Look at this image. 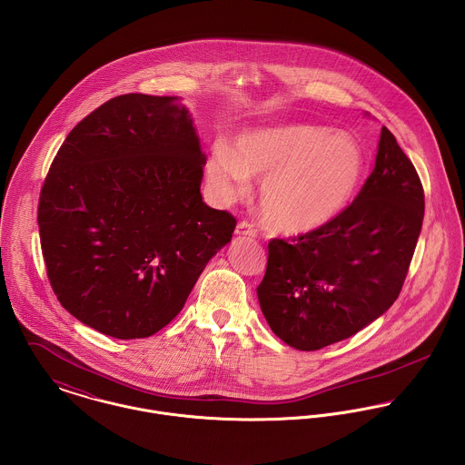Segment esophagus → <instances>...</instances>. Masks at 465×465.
Listing matches in <instances>:
<instances>
[{"instance_id": "34e87169", "label": "esophagus", "mask_w": 465, "mask_h": 465, "mask_svg": "<svg viewBox=\"0 0 465 465\" xmlns=\"http://www.w3.org/2000/svg\"><path fill=\"white\" fill-rule=\"evenodd\" d=\"M235 235L237 237H257V230H255V226L252 223L241 221L237 224V228H235Z\"/></svg>"}]
</instances>
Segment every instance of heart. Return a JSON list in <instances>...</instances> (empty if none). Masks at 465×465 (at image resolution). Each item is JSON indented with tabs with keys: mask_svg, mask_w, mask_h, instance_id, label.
I'll list each match as a JSON object with an SVG mask.
<instances>
[{
	"mask_svg": "<svg viewBox=\"0 0 465 465\" xmlns=\"http://www.w3.org/2000/svg\"><path fill=\"white\" fill-rule=\"evenodd\" d=\"M365 167L357 141L313 124H282L244 132L235 150L215 143L207 174L215 193L232 200L250 176L262 178L260 210L285 235L315 232L337 219L355 198Z\"/></svg>",
	"mask_w": 465,
	"mask_h": 465,
	"instance_id": "b5f03b06",
	"label": "heart"
}]
</instances>
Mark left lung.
<instances>
[{"mask_svg": "<svg viewBox=\"0 0 465 465\" xmlns=\"http://www.w3.org/2000/svg\"><path fill=\"white\" fill-rule=\"evenodd\" d=\"M422 217L417 171L383 126L374 169L355 202L315 232L269 242L257 296L274 335L315 351L383 315L401 292Z\"/></svg>", "mask_w": 465, "mask_h": 465, "instance_id": "8db88e82", "label": "left lung"}]
</instances>
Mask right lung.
<instances>
[{
    "label": "right lung",
    "mask_w": 465,
    "mask_h": 465,
    "mask_svg": "<svg viewBox=\"0 0 465 465\" xmlns=\"http://www.w3.org/2000/svg\"><path fill=\"white\" fill-rule=\"evenodd\" d=\"M205 162L178 96L123 94L69 132L37 212L64 309L123 341L150 337L180 313L237 224L203 202Z\"/></svg>",
    "instance_id": "add662e5"
}]
</instances>
